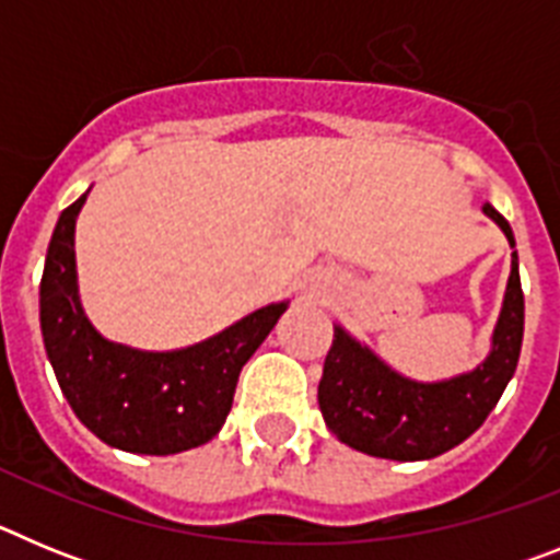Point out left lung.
<instances>
[{
  "mask_svg": "<svg viewBox=\"0 0 560 560\" xmlns=\"http://www.w3.org/2000/svg\"><path fill=\"white\" fill-rule=\"evenodd\" d=\"M482 212L508 244L511 224L482 205ZM524 294L518 280V255H511V277L504 285L502 308L491 334V350L474 370L440 381H418L398 373L355 339L334 325V345L319 381V409L330 432L361 454L381 459H432L471 438L502 398L522 353Z\"/></svg>",
  "mask_w": 560,
  "mask_h": 560,
  "instance_id": "left-lung-1",
  "label": "left lung"
}]
</instances>
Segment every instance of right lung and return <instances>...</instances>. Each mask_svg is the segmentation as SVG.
<instances>
[{"label":"right lung","mask_w":560,"mask_h":560,"mask_svg":"<svg viewBox=\"0 0 560 560\" xmlns=\"http://www.w3.org/2000/svg\"><path fill=\"white\" fill-rule=\"evenodd\" d=\"M86 196L58 215L38 289L44 348L63 398L89 432L120 452L167 457L205 446L224 427L241 368L289 300L252 311L187 348L142 350L106 339L78 291L75 221Z\"/></svg>","instance_id":"obj_1"}]
</instances>
